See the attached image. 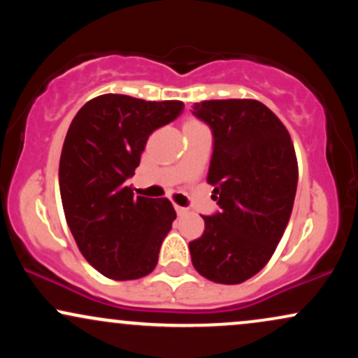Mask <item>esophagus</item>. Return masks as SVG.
Here are the masks:
<instances>
[{
    "instance_id": "1",
    "label": "esophagus",
    "mask_w": 358,
    "mask_h": 358,
    "mask_svg": "<svg viewBox=\"0 0 358 358\" xmlns=\"http://www.w3.org/2000/svg\"><path fill=\"white\" fill-rule=\"evenodd\" d=\"M175 210H176V213H178V215H185V213L188 212V208L180 207V205H175Z\"/></svg>"
}]
</instances>
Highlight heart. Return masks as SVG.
<instances>
[{
  "instance_id": "b5f03b06",
  "label": "heart",
  "mask_w": 358,
  "mask_h": 358,
  "mask_svg": "<svg viewBox=\"0 0 358 358\" xmlns=\"http://www.w3.org/2000/svg\"><path fill=\"white\" fill-rule=\"evenodd\" d=\"M190 124H200V122H199V121H195V119H190V121L185 122V126H190Z\"/></svg>"
}]
</instances>
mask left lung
<instances>
[{
  "instance_id": "left-lung-1",
  "label": "left lung",
  "mask_w": 358,
  "mask_h": 358,
  "mask_svg": "<svg viewBox=\"0 0 358 358\" xmlns=\"http://www.w3.org/2000/svg\"><path fill=\"white\" fill-rule=\"evenodd\" d=\"M193 116L212 129L207 182L220 207L203 215L190 242L193 268L220 285H239L268 264L293 210L298 162L276 114L254 99L203 101Z\"/></svg>"
}]
</instances>
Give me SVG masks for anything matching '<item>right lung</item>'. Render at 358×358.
Instances as JSON below:
<instances>
[{"label": "right lung", "instance_id": "obj_1", "mask_svg": "<svg viewBox=\"0 0 358 358\" xmlns=\"http://www.w3.org/2000/svg\"><path fill=\"white\" fill-rule=\"evenodd\" d=\"M182 110V101L104 94L72 119L60 155L62 205L82 256L106 278L139 279L156 268L176 212L168 199L134 196L127 180L150 134Z\"/></svg>", "mask_w": 358, "mask_h": 358}]
</instances>
